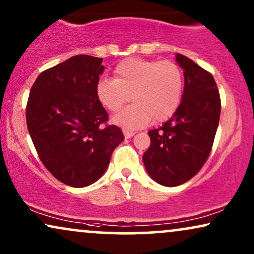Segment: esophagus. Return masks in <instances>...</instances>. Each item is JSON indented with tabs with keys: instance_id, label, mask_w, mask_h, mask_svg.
<instances>
[{
	"instance_id": "34e87169",
	"label": "esophagus",
	"mask_w": 254,
	"mask_h": 254,
	"mask_svg": "<svg viewBox=\"0 0 254 254\" xmlns=\"http://www.w3.org/2000/svg\"><path fill=\"white\" fill-rule=\"evenodd\" d=\"M123 133H124V136H125V138H131L133 136L134 133V131H131V130H127V129H124L123 130Z\"/></svg>"
}]
</instances>
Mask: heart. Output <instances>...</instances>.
Wrapping results in <instances>:
<instances>
[{"label": "heart", "mask_w": 254, "mask_h": 254, "mask_svg": "<svg viewBox=\"0 0 254 254\" xmlns=\"http://www.w3.org/2000/svg\"><path fill=\"white\" fill-rule=\"evenodd\" d=\"M183 72L172 61L127 59L117 64L114 78H102L96 86L98 101L116 112L132 99L133 104L112 118L125 129H136L151 121L169 120L181 104Z\"/></svg>", "instance_id": "obj_1"}]
</instances>
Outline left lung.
<instances>
[{"instance_id": "1", "label": "left lung", "mask_w": 254, "mask_h": 254, "mask_svg": "<svg viewBox=\"0 0 254 254\" xmlns=\"http://www.w3.org/2000/svg\"><path fill=\"white\" fill-rule=\"evenodd\" d=\"M184 70V91L177 110L158 129L143 155L147 173L164 186L190 181L210 156L220 117V97L213 76L189 57L176 54Z\"/></svg>"}]
</instances>
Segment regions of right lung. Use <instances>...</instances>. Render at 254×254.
Listing matches in <instances>:
<instances>
[{
  "mask_svg": "<svg viewBox=\"0 0 254 254\" xmlns=\"http://www.w3.org/2000/svg\"><path fill=\"white\" fill-rule=\"evenodd\" d=\"M103 59L77 55L41 72L31 86L27 125L41 162L60 182L85 188L107 171L124 136L108 125L96 94Z\"/></svg>",
  "mask_w": 254,
  "mask_h": 254,
  "instance_id": "add662e5",
  "label": "right lung"
}]
</instances>
